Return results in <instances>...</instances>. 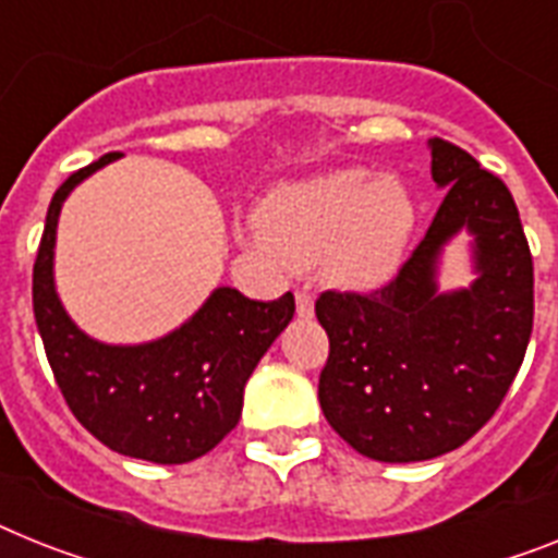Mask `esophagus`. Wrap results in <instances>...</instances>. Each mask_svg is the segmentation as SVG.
<instances>
[{"instance_id":"obj_1","label":"esophagus","mask_w":558,"mask_h":558,"mask_svg":"<svg viewBox=\"0 0 558 558\" xmlns=\"http://www.w3.org/2000/svg\"><path fill=\"white\" fill-rule=\"evenodd\" d=\"M296 316L299 319H311L313 316V293L307 288L296 290Z\"/></svg>"}]
</instances>
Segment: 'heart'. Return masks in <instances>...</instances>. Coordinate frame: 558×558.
<instances>
[{
    "label": "heart",
    "instance_id": "b5f03b06",
    "mask_svg": "<svg viewBox=\"0 0 558 558\" xmlns=\"http://www.w3.org/2000/svg\"><path fill=\"white\" fill-rule=\"evenodd\" d=\"M259 239L296 268L319 265L339 288L390 282L416 228L402 179L339 168L274 187L256 214Z\"/></svg>",
    "mask_w": 558,
    "mask_h": 558
}]
</instances>
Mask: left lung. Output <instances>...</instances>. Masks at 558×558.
Returning a JSON list of instances; mask_svg holds the SVG:
<instances>
[{
	"instance_id": "left-lung-1",
	"label": "left lung",
	"mask_w": 558,
	"mask_h": 558,
	"mask_svg": "<svg viewBox=\"0 0 558 558\" xmlns=\"http://www.w3.org/2000/svg\"><path fill=\"white\" fill-rule=\"evenodd\" d=\"M445 187L425 239L393 282L316 299L330 339L319 404L336 434L376 462L450 453L494 416L533 330V259L517 202L468 150L430 140ZM464 229L477 279L438 290L440 253Z\"/></svg>"
}]
</instances>
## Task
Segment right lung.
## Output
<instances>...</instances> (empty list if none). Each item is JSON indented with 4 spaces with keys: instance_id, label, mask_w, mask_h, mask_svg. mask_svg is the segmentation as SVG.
Returning <instances> with one entry per match:
<instances>
[{
    "instance_id": "obj_1",
    "label": "right lung",
    "mask_w": 558,
    "mask_h": 558,
    "mask_svg": "<svg viewBox=\"0 0 558 558\" xmlns=\"http://www.w3.org/2000/svg\"><path fill=\"white\" fill-rule=\"evenodd\" d=\"M119 154L62 182L48 207L34 265V316L50 371L82 427L131 459L185 464L236 427L253 367L293 319V293L256 302L216 288L177 330L142 344H108L68 316L53 282L59 214L71 191Z\"/></svg>"
}]
</instances>
